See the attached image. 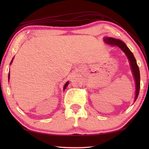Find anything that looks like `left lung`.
Returning <instances> with one entry per match:
<instances>
[{"instance_id":"left-lung-1","label":"left lung","mask_w":149,"mask_h":149,"mask_svg":"<svg viewBox=\"0 0 149 149\" xmlns=\"http://www.w3.org/2000/svg\"><path fill=\"white\" fill-rule=\"evenodd\" d=\"M104 42L106 43L109 44V45H111L113 47H118L121 49L124 53L127 56L129 59V61L130 62V65L131 66L132 72L133 74L135 82H136V96L134 99V102L137 99L138 97L139 92H140V70H139V67L137 65L136 61L133 55V54L131 52V51L127 45L123 43L122 41L120 40H117L115 38H104Z\"/></svg>"}]
</instances>
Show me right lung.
<instances>
[{
	"instance_id": "right-lung-1",
	"label": "right lung",
	"mask_w": 149,
	"mask_h": 149,
	"mask_svg": "<svg viewBox=\"0 0 149 149\" xmlns=\"http://www.w3.org/2000/svg\"><path fill=\"white\" fill-rule=\"evenodd\" d=\"M12 61H13V59H12V61H11L10 64H11ZM9 75H10V74H9H9H8V79H9ZM68 84H69V82H66V83L65 84V86H64V88H63V90H65V89H66V88L67 87V86H68Z\"/></svg>"
}]
</instances>
